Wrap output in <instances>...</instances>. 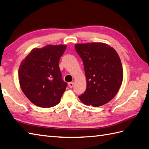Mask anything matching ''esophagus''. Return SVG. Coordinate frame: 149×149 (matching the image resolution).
<instances>
[{"label":"esophagus","mask_w":149,"mask_h":149,"mask_svg":"<svg viewBox=\"0 0 149 149\" xmlns=\"http://www.w3.org/2000/svg\"><path fill=\"white\" fill-rule=\"evenodd\" d=\"M68 86H69V87H70V88H72V87H73V86H74V82H69Z\"/></svg>","instance_id":"1"}]
</instances>
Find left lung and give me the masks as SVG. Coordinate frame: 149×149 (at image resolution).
Masks as SVG:
<instances>
[{
	"label": "left lung",
	"instance_id": "obj_1",
	"mask_svg": "<svg viewBox=\"0 0 149 149\" xmlns=\"http://www.w3.org/2000/svg\"><path fill=\"white\" fill-rule=\"evenodd\" d=\"M84 63L87 87L79 96L86 105L98 107L112 100L123 80V70L116 51L103 42L76 44Z\"/></svg>",
	"mask_w": 149,
	"mask_h": 149
}]
</instances>
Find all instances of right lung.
<instances>
[{
	"mask_svg": "<svg viewBox=\"0 0 149 149\" xmlns=\"http://www.w3.org/2000/svg\"><path fill=\"white\" fill-rule=\"evenodd\" d=\"M64 44L33 48L21 62L18 77L26 98L38 107L58 105L67 87L61 79L59 60L66 49Z\"/></svg>",
	"mask_w": 149,
	"mask_h": 149,
	"instance_id": "right-lung-1",
	"label": "right lung"
}]
</instances>
